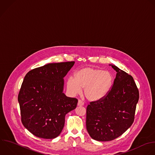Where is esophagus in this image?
<instances>
[{
    "mask_svg": "<svg viewBox=\"0 0 155 155\" xmlns=\"http://www.w3.org/2000/svg\"><path fill=\"white\" fill-rule=\"evenodd\" d=\"M78 106H83L84 105V103L83 101H82L81 100H78Z\"/></svg>",
    "mask_w": 155,
    "mask_h": 155,
    "instance_id": "34e87169",
    "label": "esophagus"
}]
</instances>
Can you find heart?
<instances>
[{
	"label": "heart",
	"mask_w": 155,
	"mask_h": 155,
	"mask_svg": "<svg viewBox=\"0 0 155 155\" xmlns=\"http://www.w3.org/2000/svg\"><path fill=\"white\" fill-rule=\"evenodd\" d=\"M74 77L68 79V89L72 94L76 95L80 94L84 88V95L90 101H97L105 98L113 84V76L110 72L91 67L78 70Z\"/></svg>",
	"instance_id": "1"
}]
</instances>
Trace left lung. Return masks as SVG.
I'll use <instances>...</instances> for the list:
<instances>
[{"instance_id": "8db88e82", "label": "left lung", "mask_w": 155, "mask_h": 155, "mask_svg": "<svg viewBox=\"0 0 155 155\" xmlns=\"http://www.w3.org/2000/svg\"><path fill=\"white\" fill-rule=\"evenodd\" d=\"M110 66L117 72L110 92L86 108V129L97 141L114 140L131 126L139 97L133 78L115 65Z\"/></svg>"}]
</instances>
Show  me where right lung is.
<instances>
[{"label":"right lung","mask_w":155,"mask_h":155,"mask_svg":"<svg viewBox=\"0 0 155 155\" xmlns=\"http://www.w3.org/2000/svg\"><path fill=\"white\" fill-rule=\"evenodd\" d=\"M74 63H49L25 76L18 95L21 120L35 136L48 139L58 136L65 116L77 107L78 100L63 92L64 77Z\"/></svg>","instance_id":"add662e5"}]
</instances>
